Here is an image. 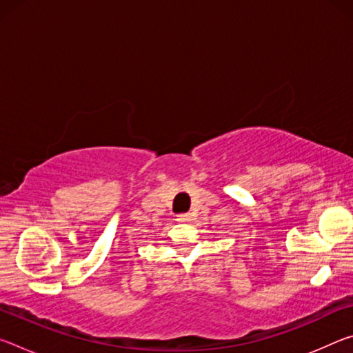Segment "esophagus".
<instances>
[{
	"mask_svg": "<svg viewBox=\"0 0 353 353\" xmlns=\"http://www.w3.org/2000/svg\"><path fill=\"white\" fill-rule=\"evenodd\" d=\"M177 221H181V223H190V221H193V214L181 213V214H177Z\"/></svg>",
	"mask_w": 353,
	"mask_h": 353,
	"instance_id": "obj_1",
	"label": "esophagus"
}]
</instances>
